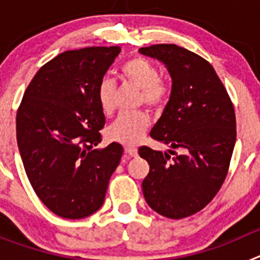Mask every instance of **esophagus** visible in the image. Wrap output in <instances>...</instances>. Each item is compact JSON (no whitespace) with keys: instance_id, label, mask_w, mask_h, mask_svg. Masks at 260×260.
<instances>
[{"instance_id":"esophagus-1","label":"esophagus","mask_w":260,"mask_h":260,"mask_svg":"<svg viewBox=\"0 0 260 260\" xmlns=\"http://www.w3.org/2000/svg\"><path fill=\"white\" fill-rule=\"evenodd\" d=\"M125 152L127 153L128 156H137L138 155V148L134 146H126L125 147Z\"/></svg>"}]
</instances>
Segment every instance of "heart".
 Returning a JSON list of instances; mask_svg holds the SVG:
<instances>
[{"mask_svg": "<svg viewBox=\"0 0 260 260\" xmlns=\"http://www.w3.org/2000/svg\"><path fill=\"white\" fill-rule=\"evenodd\" d=\"M122 75L126 82L142 91L143 102L150 107L161 105L167 96V86L160 82V73L150 61L134 57L122 66ZM114 92L116 83L110 77H104L98 86V102L105 114L114 109ZM150 125V117L144 112L125 113L116 118L107 128L110 141L123 144H135L141 141L147 127Z\"/></svg>", "mask_w": 260, "mask_h": 260, "instance_id": "b5f03b06", "label": "heart"}]
</instances>
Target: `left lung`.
I'll list each match as a JSON object with an SVG mask.
<instances>
[{
  "mask_svg": "<svg viewBox=\"0 0 260 260\" xmlns=\"http://www.w3.org/2000/svg\"><path fill=\"white\" fill-rule=\"evenodd\" d=\"M139 53L164 63L172 78L169 102L150 135L176 155L139 148L150 164L144 199L158 215L183 219L203 210L224 182L237 135L234 108L215 69L198 54L174 44Z\"/></svg>",
  "mask_w": 260,
  "mask_h": 260,
  "instance_id": "1",
  "label": "left lung"
}]
</instances>
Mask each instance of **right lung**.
<instances>
[{
	"label": "right lung",
	"instance_id": "obj_1",
	"mask_svg": "<svg viewBox=\"0 0 260 260\" xmlns=\"http://www.w3.org/2000/svg\"><path fill=\"white\" fill-rule=\"evenodd\" d=\"M119 52L91 47L61 53L36 73L18 109V148L29 183L65 219H83L102 207L123 153L116 142L98 147L105 125L98 86Z\"/></svg>",
	"mask_w": 260,
	"mask_h": 260
}]
</instances>
